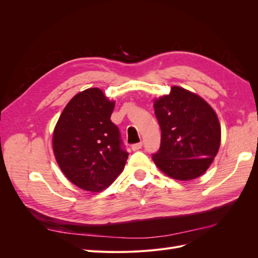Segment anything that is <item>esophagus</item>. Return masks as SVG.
<instances>
[{"label": "esophagus", "mask_w": 258, "mask_h": 258, "mask_svg": "<svg viewBox=\"0 0 258 258\" xmlns=\"http://www.w3.org/2000/svg\"><path fill=\"white\" fill-rule=\"evenodd\" d=\"M142 145H143V143H142V142H139V143H136V144H132V145H131L132 151H139L140 148H142Z\"/></svg>", "instance_id": "esophagus-1"}]
</instances>
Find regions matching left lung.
Returning a JSON list of instances; mask_svg holds the SVG:
<instances>
[{"instance_id":"left-lung-1","label":"left lung","mask_w":258,"mask_h":258,"mask_svg":"<svg viewBox=\"0 0 258 258\" xmlns=\"http://www.w3.org/2000/svg\"><path fill=\"white\" fill-rule=\"evenodd\" d=\"M154 108L161 130L160 147L153 154L156 166L179 181L204 174L221 144V124L213 108L177 86L155 100Z\"/></svg>"}]
</instances>
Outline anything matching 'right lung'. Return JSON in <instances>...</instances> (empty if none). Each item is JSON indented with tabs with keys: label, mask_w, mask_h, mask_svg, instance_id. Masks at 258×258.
<instances>
[{
	"label": "right lung",
	"mask_w": 258,
	"mask_h": 258,
	"mask_svg": "<svg viewBox=\"0 0 258 258\" xmlns=\"http://www.w3.org/2000/svg\"><path fill=\"white\" fill-rule=\"evenodd\" d=\"M114 106L99 88L84 90L67 104L54 128L52 147L58 165L85 190L110 186L128 159L120 131L111 120Z\"/></svg>",
	"instance_id": "obj_1"
}]
</instances>
